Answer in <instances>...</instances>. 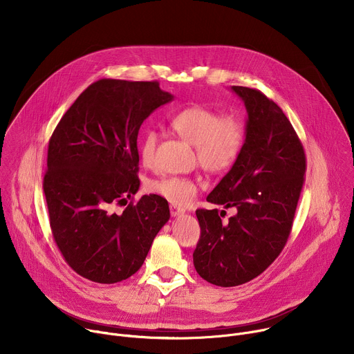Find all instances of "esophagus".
I'll use <instances>...</instances> for the list:
<instances>
[{
    "mask_svg": "<svg viewBox=\"0 0 354 354\" xmlns=\"http://www.w3.org/2000/svg\"><path fill=\"white\" fill-rule=\"evenodd\" d=\"M169 210H171V216H172V217H178V216H180V214L185 213V210H183L182 207H178V206H175V205H171V206H169Z\"/></svg>",
    "mask_w": 354,
    "mask_h": 354,
    "instance_id": "esophagus-1",
    "label": "esophagus"
}]
</instances>
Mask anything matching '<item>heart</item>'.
<instances>
[{
    "label": "heart",
    "mask_w": 354,
    "mask_h": 354,
    "mask_svg": "<svg viewBox=\"0 0 354 354\" xmlns=\"http://www.w3.org/2000/svg\"><path fill=\"white\" fill-rule=\"evenodd\" d=\"M169 124L185 141L194 147L200 167L212 174L231 169L238 161L245 144V124L234 113L220 115L206 105H190L176 112ZM158 133L154 129L144 131L138 151L141 162L151 168L156 164ZM197 180L185 176H165L149 183V190L165 197L175 205H187L197 193Z\"/></svg>",
    "instance_id": "1"
}]
</instances>
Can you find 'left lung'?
I'll use <instances>...</instances> for the list:
<instances>
[{"label": "left lung", "mask_w": 354, "mask_h": 354, "mask_svg": "<svg viewBox=\"0 0 354 354\" xmlns=\"http://www.w3.org/2000/svg\"><path fill=\"white\" fill-rule=\"evenodd\" d=\"M231 89L248 112L245 144L207 201L236 214L223 223L225 210H196L200 239L193 252L200 277L220 287L250 281L280 255L307 171L304 147L283 111L259 89Z\"/></svg>", "instance_id": "left-lung-1"}]
</instances>
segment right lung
<instances>
[{
	"instance_id": "obj_1",
	"label": "right lung",
	"mask_w": 354,
	"mask_h": 354,
	"mask_svg": "<svg viewBox=\"0 0 354 354\" xmlns=\"http://www.w3.org/2000/svg\"><path fill=\"white\" fill-rule=\"evenodd\" d=\"M172 99L157 81L99 80L50 137L43 178L50 228L68 266L91 281L133 276L169 220L168 201L158 194L125 205L140 187V126ZM115 205L127 207L118 215Z\"/></svg>"
}]
</instances>
